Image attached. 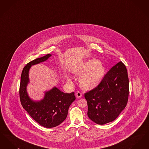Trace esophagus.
<instances>
[{
    "label": "esophagus",
    "instance_id": "1",
    "mask_svg": "<svg viewBox=\"0 0 149 149\" xmlns=\"http://www.w3.org/2000/svg\"><path fill=\"white\" fill-rule=\"evenodd\" d=\"M75 95H76V96H77V97L78 98H81V97H82V95H83L82 93L80 92H79V91H78L76 93H75Z\"/></svg>",
    "mask_w": 149,
    "mask_h": 149
}]
</instances>
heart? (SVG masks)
Instances as JSON below:
<instances>
[{
  "mask_svg": "<svg viewBox=\"0 0 149 149\" xmlns=\"http://www.w3.org/2000/svg\"><path fill=\"white\" fill-rule=\"evenodd\" d=\"M105 72V68L97 59H92L75 68L74 72L81 75L79 83L84 89H91L98 85Z\"/></svg>",
  "mask_w": 149,
  "mask_h": 149,
  "instance_id": "b5f03b06",
  "label": "heart"
}]
</instances>
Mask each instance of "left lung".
I'll return each instance as SVG.
<instances>
[{
  "label": "left lung",
  "mask_w": 149,
  "mask_h": 149,
  "mask_svg": "<svg viewBox=\"0 0 149 149\" xmlns=\"http://www.w3.org/2000/svg\"><path fill=\"white\" fill-rule=\"evenodd\" d=\"M128 94L127 70L120 61L107 72L99 85L85 93L89 118L101 125L115 120L126 106Z\"/></svg>",
  "instance_id": "obj_1"
}]
</instances>
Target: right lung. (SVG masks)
<instances>
[{
	"label": "right lung",
	"instance_id": "add662e5",
	"mask_svg": "<svg viewBox=\"0 0 149 149\" xmlns=\"http://www.w3.org/2000/svg\"><path fill=\"white\" fill-rule=\"evenodd\" d=\"M51 56L47 54L27 64L22 72L19 86V97L23 108L38 124L46 128L54 127L61 124L67 117L69 107L75 100L74 92L65 93L56 87L45 92L44 98L40 101H33L29 97L26 89L29 82L30 68L47 60Z\"/></svg>",
	"mask_w": 149,
	"mask_h": 149
}]
</instances>
